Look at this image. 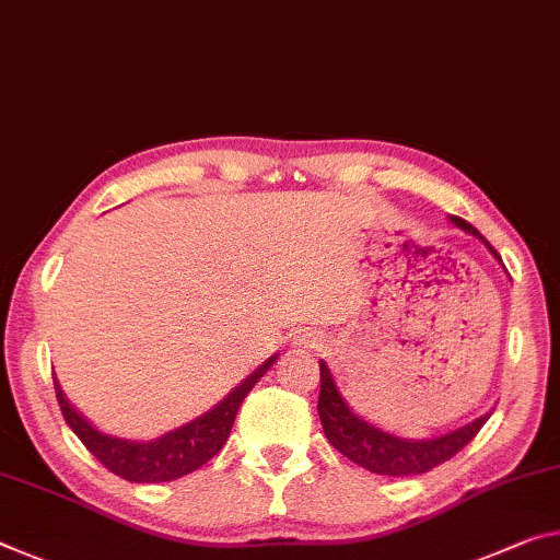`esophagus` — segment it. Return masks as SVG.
<instances>
[{
  "label": "esophagus",
  "instance_id": "1",
  "mask_svg": "<svg viewBox=\"0 0 560 560\" xmlns=\"http://www.w3.org/2000/svg\"><path fill=\"white\" fill-rule=\"evenodd\" d=\"M294 346H296V349H304V351H318V349H324V339L316 331H306V334L296 336Z\"/></svg>",
  "mask_w": 560,
  "mask_h": 560
}]
</instances>
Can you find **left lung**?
<instances>
[{
    "label": "left lung",
    "mask_w": 560,
    "mask_h": 560,
    "mask_svg": "<svg viewBox=\"0 0 560 560\" xmlns=\"http://www.w3.org/2000/svg\"><path fill=\"white\" fill-rule=\"evenodd\" d=\"M448 221L454 226L464 229L466 234H474L478 242L491 252L493 259L501 264V256L495 254V248L488 244L481 234H478V229H474L460 217H448ZM318 369H322L318 419H322L328 443H331L336 451H341L346 458H351L353 464H359L361 468H366V471L378 476H419L431 471V468L441 466L443 460L454 458L466 443H471L476 433L481 431V425L488 421V416H478L471 423L458 425V429L441 433V436L404 439L396 436V433L378 429V425L366 419H361L339 392L331 369L326 366L324 359L318 361Z\"/></svg>",
    "instance_id": "obj_1"
}]
</instances>
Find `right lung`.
Instances as JSON below:
<instances>
[{"label": "right lung", "instance_id": "1", "mask_svg": "<svg viewBox=\"0 0 560 560\" xmlns=\"http://www.w3.org/2000/svg\"><path fill=\"white\" fill-rule=\"evenodd\" d=\"M279 353L266 359L259 369L252 371L242 384L234 386L221 401L209 408L207 413L197 416V419L186 421L179 429H172L156 436L152 441H129L119 436H109L96 429V425L79 413L72 401L61 392L59 381L55 378L57 401L61 408V416L69 423V429L77 433V439L92 451V454L127 481L135 483H164L182 478L186 474L197 471L209 458H214L221 446H224L232 425L236 419L238 406H242L248 392L256 386L266 371L277 363Z\"/></svg>", "mask_w": 560, "mask_h": 560}]
</instances>
